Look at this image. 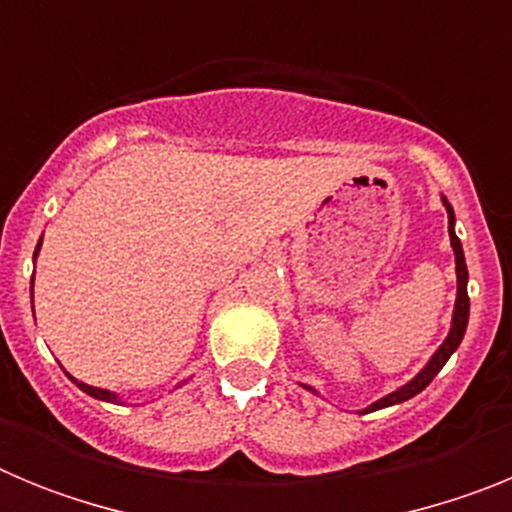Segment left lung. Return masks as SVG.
Returning a JSON list of instances; mask_svg holds the SVG:
<instances>
[{
    "mask_svg": "<svg viewBox=\"0 0 512 512\" xmlns=\"http://www.w3.org/2000/svg\"><path fill=\"white\" fill-rule=\"evenodd\" d=\"M443 205H446V212H449V235H451V246H454V253H456V279H459V292H456V307H454V323H451V333H449V338L443 341V346L438 348L436 354H433V359L428 361V366H425L423 372H420L413 382H408L405 387H400L397 392H392V395H387V397H382L379 402H374L372 408H366L364 413H374V410L387 408V405H397V402H405V400H410V397L418 395V392H423L425 387L433 382V377L441 372L443 364L449 361V356L454 354L456 348H459L461 338H464V330H467V323H469L467 261H464V251H461V243L454 233V210H451V205L446 200H443Z\"/></svg>",
    "mask_w": 512,
    "mask_h": 512,
    "instance_id": "left-lung-1",
    "label": "left lung"
}]
</instances>
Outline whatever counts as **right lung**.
I'll return each instance as SVG.
<instances>
[{
	"instance_id": "add662e5",
	"label": "right lung",
	"mask_w": 512,
	"mask_h": 512,
	"mask_svg": "<svg viewBox=\"0 0 512 512\" xmlns=\"http://www.w3.org/2000/svg\"><path fill=\"white\" fill-rule=\"evenodd\" d=\"M38 248H40V243H38ZM38 248H35V253H38ZM30 292H33V287H30ZM76 382V379H74ZM79 384V390H84L87 392V395H92V397H97V400H107V402H117V397L112 395L110 390H99V387H89V384H84V382H76Z\"/></svg>"
}]
</instances>
